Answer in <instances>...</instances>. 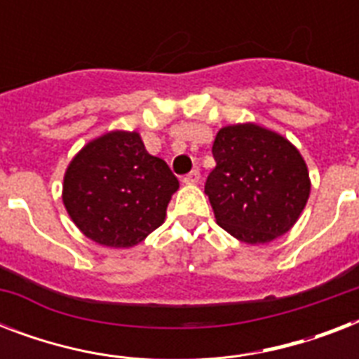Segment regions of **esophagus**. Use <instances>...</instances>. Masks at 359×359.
<instances>
[{"label":"esophagus","instance_id":"esophagus-1","mask_svg":"<svg viewBox=\"0 0 359 359\" xmlns=\"http://www.w3.org/2000/svg\"><path fill=\"white\" fill-rule=\"evenodd\" d=\"M199 179H201L199 169H191L190 173L182 177V182H184V184H196V182H199Z\"/></svg>","mask_w":359,"mask_h":359}]
</instances>
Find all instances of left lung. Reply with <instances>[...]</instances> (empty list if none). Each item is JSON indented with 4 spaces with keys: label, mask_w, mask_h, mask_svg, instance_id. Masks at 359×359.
<instances>
[{
    "label": "left lung",
    "mask_w": 359,
    "mask_h": 359,
    "mask_svg": "<svg viewBox=\"0 0 359 359\" xmlns=\"http://www.w3.org/2000/svg\"><path fill=\"white\" fill-rule=\"evenodd\" d=\"M212 154L205 194L219 227L245 244H266L298 222L311 180L289 140L259 124H231L216 134Z\"/></svg>",
    "instance_id": "obj_1"
}]
</instances>
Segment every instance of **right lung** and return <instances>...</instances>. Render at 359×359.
Listing matches in <instances>:
<instances>
[{"label": "right lung", "instance_id": "right-lung-1", "mask_svg": "<svg viewBox=\"0 0 359 359\" xmlns=\"http://www.w3.org/2000/svg\"><path fill=\"white\" fill-rule=\"evenodd\" d=\"M179 180L137 132L89 141L67 168L63 203L76 227L108 248H132L158 229Z\"/></svg>", "mask_w": 359, "mask_h": 359}]
</instances>
